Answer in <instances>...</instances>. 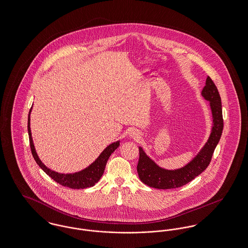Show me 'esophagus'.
<instances>
[{
  "instance_id": "1",
  "label": "esophagus",
  "mask_w": 248,
  "mask_h": 248,
  "mask_svg": "<svg viewBox=\"0 0 248 248\" xmlns=\"http://www.w3.org/2000/svg\"><path fill=\"white\" fill-rule=\"evenodd\" d=\"M129 137H130L131 139H134V140H140V139L141 138L140 133L138 131V130H132V131L129 133Z\"/></svg>"
}]
</instances>
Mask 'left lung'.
I'll return each instance as SVG.
<instances>
[{"label": "left lung", "instance_id": "left-lung-1", "mask_svg": "<svg viewBox=\"0 0 248 248\" xmlns=\"http://www.w3.org/2000/svg\"><path fill=\"white\" fill-rule=\"evenodd\" d=\"M202 95L209 102L213 119V126L208 140L188 164L177 170H166L161 168L146 155L141 147H139L140 159L137 170L140 181L148 186L157 189L181 187L194 180L209 166L214 151L218 144L224 126L218 90L210 77L206 78Z\"/></svg>", "mask_w": 248, "mask_h": 248}]
</instances>
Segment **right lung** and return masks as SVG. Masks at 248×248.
I'll use <instances>...</instances> for the list:
<instances>
[{
    "label": "right lung",
    "mask_w": 248,
    "mask_h": 248,
    "mask_svg": "<svg viewBox=\"0 0 248 248\" xmlns=\"http://www.w3.org/2000/svg\"><path fill=\"white\" fill-rule=\"evenodd\" d=\"M31 108L30 109L29 116H28V134H29L30 146H31V155L34 158L37 165L44 170L46 174L48 175L51 179H53L56 183L60 184L61 186L72 188V189H83L87 187H92L102 177L103 173L105 171V167L107 165V162L108 160L109 156L111 154L116 150L117 148L120 146V140L116 142H113L111 144L108 146L106 149H104L102 153L99 155V156L95 159L94 162H93L90 166H88L86 169L75 172V173H60L57 171L51 170L50 169L46 168L40 160V158L37 155V153L35 151V148L33 145L32 138H31Z\"/></svg>",
    "instance_id": "obj_1"
}]
</instances>
